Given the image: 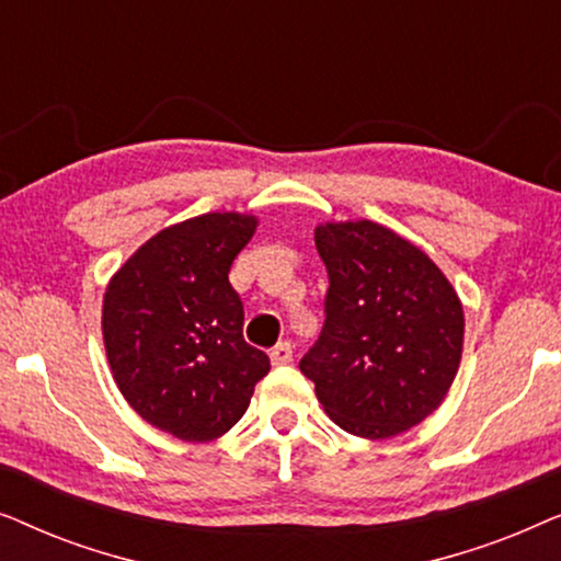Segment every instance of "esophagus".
<instances>
[{"mask_svg": "<svg viewBox=\"0 0 561 561\" xmlns=\"http://www.w3.org/2000/svg\"><path fill=\"white\" fill-rule=\"evenodd\" d=\"M271 359H273V365H290V363H294V347H290V342L275 344V347L271 350Z\"/></svg>", "mask_w": 561, "mask_h": 561, "instance_id": "1", "label": "esophagus"}]
</instances>
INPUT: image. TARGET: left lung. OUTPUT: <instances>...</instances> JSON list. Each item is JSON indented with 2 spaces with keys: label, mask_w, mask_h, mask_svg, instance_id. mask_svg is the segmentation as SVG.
I'll return each instance as SVG.
<instances>
[{
  "label": "left lung",
  "mask_w": 561,
  "mask_h": 561,
  "mask_svg": "<svg viewBox=\"0 0 561 561\" xmlns=\"http://www.w3.org/2000/svg\"><path fill=\"white\" fill-rule=\"evenodd\" d=\"M324 327L301 357L327 416L344 432L386 439L444 401L462 357V304L444 273L375 221L321 225Z\"/></svg>",
  "instance_id": "obj_1"
}]
</instances>
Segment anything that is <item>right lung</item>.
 <instances>
[{
	"mask_svg": "<svg viewBox=\"0 0 561 561\" xmlns=\"http://www.w3.org/2000/svg\"><path fill=\"white\" fill-rule=\"evenodd\" d=\"M257 219L214 211L158 232L104 294V347L127 403L160 432L209 442L248 411L271 370L244 342L242 298L229 267Z\"/></svg>",
	"mask_w": 561,
	"mask_h": 561,
	"instance_id": "1",
	"label": "right lung"
}]
</instances>
